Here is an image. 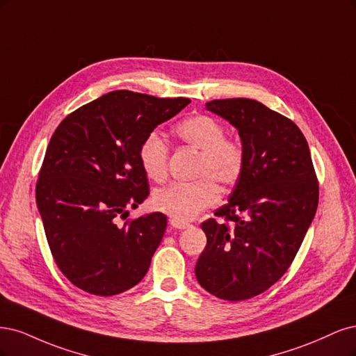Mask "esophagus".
I'll return each mask as SVG.
<instances>
[{"label":"esophagus","instance_id":"1","mask_svg":"<svg viewBox=\"0 0 356 356\" xmlns=\"http://www.w3.org/2000/svg\"><path fill=\"white\" fill-rule=\"evenodd\" d=\"M170 225H171V227H175V229H186V227L191 226L188 222H180V220H175V219L170 220Z\"/></svg>","mask_w":356,"mask_h":356}]
</instances>
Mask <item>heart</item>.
<instances>
[{
    "instance_id": "b5f03b06",
    "label": "heart",
    "mask_w": 356,
    "mask_h": 356,
    "mask_svg": "<svg viewBox=\"0 0 356 356\" xmlns=\"http://www.w3.org/2000/svg\"><path fill=\"white\" fill-rule=\"evenodd\" d=\"M177 139L200 151L195 183H173L154 193L152 205L175 220H192L220 198L219 186L232 188L247 167L245 146L229 137L225 125L210 115L198 113L183 120L176 127ZM139 163L147 179L164 181L167 177L168 146L158 133H149L139 147Z\"/></svg>"
}]
</instances>
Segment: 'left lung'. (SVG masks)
Returning <instances> with one entry per match:
<instances>
[{"mask_svg":"<svg viewBox=\"0 0 356 356\" xmlns=\"http://www.w3.org/2000/svg\"><path fill=\"white\" fill-rule=\"evenodd\" d=\"M207 109L238 129L247 167L229 202L201 227L207 245L195 275L219 299L241 302L286 272L311 226L319 198L309 146L297 125L253 99H222Z\"/></svg>","mask_w":356,"mask_h":356,"instance_id":"8db88e82","label":"left lung"}]
</instances>
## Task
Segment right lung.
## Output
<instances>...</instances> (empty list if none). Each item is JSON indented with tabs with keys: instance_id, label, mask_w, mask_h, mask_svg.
<instances>
[{
	"instance_id": "add662e5",
	"label": "right lung",
	"mask_w": 356,
	"mask_h": 356,
	"mask_svg": "<svg viewBox=\"0 0 356 356\" xmlns=\"http://www.w3.org/2000/svg\"><path fill=\"white\" fill-rule=\"evenodd\" d=\"M189 102L111 91L71 112L53 133L35 197L56 265L78 289L106 297L143 280L167 217L120 219L149 195L142 140Z\"/></svg>"
}]
</instances>
